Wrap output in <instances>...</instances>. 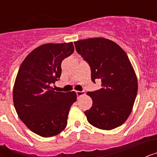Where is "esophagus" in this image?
Returning a JSON list of instances; mask_svg holds the SVG:
<instances>
[{"instance_id": "obj_1", "label": "esophagus", "mask_w": 157, "mask_h": 157, "mask_svg": "<svg viewBox=\"0 0 157 157\" xmlns=\"http://www.w3.org/2000/svg\"><path fill=\"white\" fill-rule=\"evenodd\" d=\"M76 94H77L78 98H79V97L85 95V91H76Z\"/></svg>"}]
</instances>
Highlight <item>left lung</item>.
Segmentation results:
<instances>
[{
    "mask_svg": "<svg viewBox=\"0 0 157 157\" xmlns=\"http://www.w3.org/2000/svg\"><path fill=\"white\" fill-rule=\"evenodd\" d=\"M75 49L90 67L91 79L101 88L88 92L93 100L84 113L91 125L112 130L130 116L138 92V80L127 53L111 40L94 37L75 41Z\"/></svg>",
    "mask_w": 157,
    "mask_h": 157,
    "instance_id": "obj_1",
    "label": "left lung"
}]
</instances>
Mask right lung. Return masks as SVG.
<instances>
[{
    "instance_id": "right-lung-1",
    "label": "right lung",
    "mask_w": 157,
    "mask_h": 157,
    "mask_svg": "<svg viewBox=\"0 0 157 157\" xmlns=\"http://www.w3.org/2000/svg\"><path fill=\"white\" fill-rule=\"evenodd\" d=\"M73 43L40 45L25 58L13 88V102L19 119L31 131L48 138L60 133L67 123L70 108L77 100L75 91L56 92L61 63L74 52Z\"/></svg>"
}]
</instances>
